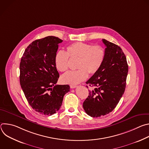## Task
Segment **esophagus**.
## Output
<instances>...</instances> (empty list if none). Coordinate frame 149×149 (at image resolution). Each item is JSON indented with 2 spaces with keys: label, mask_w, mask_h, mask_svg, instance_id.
I'll return each instance as SVG.
<instances>
[{
  "label": "esophagus",
  "mask_w": 149,
  "mask_h": 149,
  "mask_svg": "<svg viewBox=\"0 0 149 149\" xmlns=\"http://www.w3.org/2000/svg\"><path fill=\"white\" fill-rule=\"evenodd\" d=\"M77 86H75V85H70V87L71 88H76Z\"/></svg>",
  "instance_id": "1"
}]
</instances>
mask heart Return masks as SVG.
Wrapping results in <instances>:
<instances>
[{
  "label": "heart",
  "mask_w": 149,
  "mask_h": 149,
  "mask_svg": "<svg viewBox=\"0 0 149 149\" xmlns=\"http://www.w3.org/2000/svg\"><path fill=\"white\" fill-rule=\"evenodd\" d=\"M105 56L104 48L81 42H75L67 47V52L59 51L55 56L56 68L64 72L68 68L69 57L78 59L77 71H69L62 75L61 81L64 84H77L86 79L88 75L95 74L101 68Z\"/></svg>",
  "instance_id": "obj_1"
}]
</instances>
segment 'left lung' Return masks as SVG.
Segmentation results:
<instances>
[{
	"label": "left lung",
	"instance_id": "obj_1",
	"mask_svg": "<svg viewBox=\"0 0 149 149\" xmlns=\"http://www.w3.org/2000/svg\"><path fill=\"white\" fill-rule=\"evenodd\" d=\"M102 40L106 47L105 59L100 70L86 82L94 89L82 105L92 117L106 115L116 108L124 93L129 70L121 48L104 39Z\"/></svg>",
	"mask_w": 149,
	"mask_h": 149
}]
</instances>
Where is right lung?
I'll list each match as a JSON object with an SVG mask.
<instances>
[{"label": "right lung", "mask_w": 149, "mask_h": 149, "mask_svg": "<svg viewBox=\"0 0 149 149\" xmlns=\"http://www.w3.org/2000/svg\"><path fill=\"white\" fill-rule=\"evenodd\" d=\"M62 40L49 36L33 41L20 63V84L31 107L51 116L59 110L68 85H56L59 74L55 65L58 44Z\"/></svg>", "instance_id": "right-lung-1"}]
</instances>
